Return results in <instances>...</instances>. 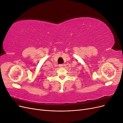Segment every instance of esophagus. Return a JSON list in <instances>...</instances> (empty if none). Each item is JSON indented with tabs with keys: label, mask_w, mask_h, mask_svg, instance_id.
I'll use <instances>...</instances> for the list:
<instances>
[{
	"label": "esophagus",
	"mask_w": 123,
	"mask_h": 123,
	"mask_svg": "<svg viewBox=\"0 0 123 123\" xmlns=\"http://www.w3.org/2000/svg\"><path fill=\"white\" fill-rule=\"evenodd\" d=\"M59 67L63 68V67L64 66V64H59Z\"/></svg>",
	"instance_id": "1"
}]
</instances>
